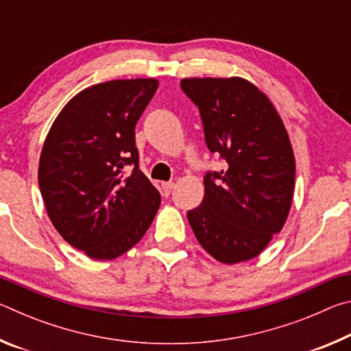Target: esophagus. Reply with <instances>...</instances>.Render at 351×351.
Wrapping results in <instances>:
<instances>
[{"label": "esophagus", "instance_id": "obj_1", "mask_svg": "<svg viewBox=\"0 0 351 351\" xmlns=\"http://www.w3.org/2000/svg\"><path fill=\"white\" fill-rule=\"evenodd\" d=\"M161 187H162L165 195H170V192H171V190H173V187H175V184H173V182H162Z\"/></svg>", "mask_w": 351, "mask_h": 351}]
</instances>
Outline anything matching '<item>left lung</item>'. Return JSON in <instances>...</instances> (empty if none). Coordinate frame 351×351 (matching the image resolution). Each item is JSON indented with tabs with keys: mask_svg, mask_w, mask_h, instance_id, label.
<instances>
[{
	"mask_svg": "<svg viewBox=\"0 0 351 351\" xmlns=\"http://www.w3.org/2000/svg\"><path fill=\"white\" fill-rule=\"evenodd\" d=\"M182 91L198 106L207 148L226 161L204 176V198L187 212L193 234L226 265L257 257L287 223L295 159L276 106L241 77H192Z\"/></svg>",
	"mask_w": 351,
	"mask_h": 351,
	"instance_id": "8db88e82",
	"label": "left lung"
}]
</instances>
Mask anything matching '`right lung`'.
<instances>
[{"mask_svg": "<svg viewBox=\"0 0 351 351\" xmlns=\"http://www.w3.org/2000/svg\"><path fill=\"white\" fill-rule=\"evenodd\" d=\"M156 79L97 83L69 100L47 133L38 186L47 217L71 246L96 260L130 251L150 228L161 195L139 170L134 127ZM134 167L123 176V169Z\"/></svg>", "mask_w": 351, "mask_h": 351, "instance_id": "add662e5", "label": "right lung"}]
</instances>
